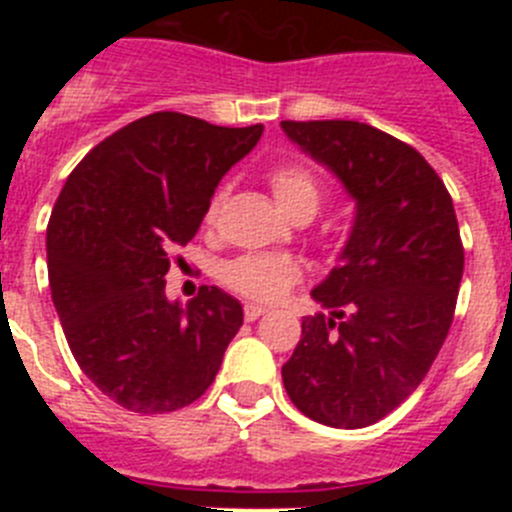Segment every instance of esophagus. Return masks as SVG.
<instances>
[{
	"label": "esophagus",
	"instance_id": "obj_1",
	"mask_svg": "<svg viewBox=\"0 0 512 512\" xmlns=\"http://www.w3.org/2000/svg\"><path fill=\"white\" fill-rule=\"evenodd\" d=\"M266 307L264 305H253V302H248L246 307H243V315H246V320L248 323H253V320L256 318H261V315H266Z\"/></svg>",
	"mask_w": 512,
	"mask_h": 512
}]
</instances>
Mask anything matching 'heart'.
<instances>
[{
    "label": "heart",
    "mask_w": 512,
    "mask_h": 512,
    "mask_svg": "<svg viewBox=\"0 0 512 512\" xmlns=\"http://www.w3.org/2000/svg\"><path fill=\"white\" fill-rule=\"evenodd\" d=\"M271 192L277 197V205L287 212L289 217L307 212L315 215L323 200L320 182L302 166H279L269 174ZM225 200V192L212 194L207 205L205 220L212 223L220 212ZM302 277V269L292 256L284 253H246L238 259L228 261L220 269V279L228 284L233 292L256 302H277L295 287Z\"/></svg>",
    "instance_id": "b5f03b06"
}]
</instances>
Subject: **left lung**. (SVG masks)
<instances>
[{
	"mask_svg": "<svg viewBox=\"0 0 512 512\" xmlns=\"http://www.w3.org/2000/svg\"><path fill=\"white\" fill-rule=\"evenodd\" d=\"M282 130L356 205L338 266L310 292L330 312L302 320L284 390L307 418L366 428L418 390L449 336L464 274L454 202L415 148L366 122Z\"/></svg>",
	"mask_w": 512,
	"mask_h": 512,
	"instance_id": "8db88e82",
	"label": "left lung"
}]
</instances>
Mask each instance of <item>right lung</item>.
<instances>
[{
	"label": "right lung",
	"mask_w": 512,
	"mask_h": 512,
	"mask_svg": "<svg viewBox=\"0 0 512 512\" xmlns=\"http://www.w3.org/2000/svg\"><path fill=\"white\" fill-rule=\"evenodd\" d=\"M261 133L153 112L92 148L58 194L45 241L53 305L81 372L125 410L171 413L205 395L243 325L220 287L169 300L166 271Z\"/></svg>",
	"instance_id": "right-lung-1"
}]
</instances>
